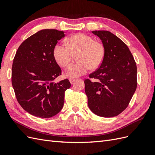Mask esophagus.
I'll list each match as a JSON object with an SVG mask.
<instances>
[{
    "instance_id": "34e87169",
    "label": "esophagus",
    "mask_w": 155,
    "mask_h": 155,
    "mask_svg": "<svg viewBox=\"0 0 155 155\" xmlns=\"http://www.w3.org/2000/svg\"><path fill=\"white\" fill-rule=\"evenodd\" d=\"M75 81H76V79H72V78H70L69 79V81L70 82V83H73Z\"/></svg>"
}]
</instances>
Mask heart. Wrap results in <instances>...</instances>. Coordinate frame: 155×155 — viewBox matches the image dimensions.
Here are the masks:
<instances>
[{
	"instance_id": "1",
	"label": "heart",
	"mask_w": 155,
	"mask_h": 155,
	"mask_svg": "<svg viewBox=\"0 0 155 155\" xmlns=\"http://www.w3.org/2000/svg\"><path fill=\"white\" fill-rule=\"evenodd\" d=\"M67 45L58 43L53 49L55 60L61 67L71 63L74 54L78 53L77 63L72 64L67 70L68 78H75L86 74L89 70L96 69L104 61L105 56V46L92 37L78 33L65 40Z\"/></svg>"
}]
</instances>
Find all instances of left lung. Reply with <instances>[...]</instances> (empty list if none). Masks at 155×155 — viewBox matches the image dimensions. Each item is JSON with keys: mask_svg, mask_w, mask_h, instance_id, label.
I'll return each instance as SVG.
<instances>
[{"mask_svg": "<svg viewBox=\"0 0 155 155\" xmlns=\"http://www.w3.org/2000/svg\"><path fill=\"white\" fill-rule=\"evenodd\" d=\"M105 48L104 61L86 79L89 109L95 114L110 118L127 107L137 87V68L128 46L111 32L93 31Z\"/></svg>", "mask_w": 155, "mask_h": 155, "instance_id": "left-lung-1", "label": "left lung"}]
</instances>
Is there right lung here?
<instances>
[{"label": "right lung", "mask_w": 155, "mask_h": 155, "mask_svg": "<svg viewBox=\"0 0 155 155\" xmlns=\"http://www.w3.org/2000/svg\"><path fill=\"white\" fill-rule=\"evenodd\" d=\"M64 37L58 30H40L22 42L13 59L12 83L17 100L33 116L50 118L63 107L64 92L71 84L68 79L54 82L61 69L53 49Z\"/></svg>", "instance_id": "right-lung-1"}]
</instances>
